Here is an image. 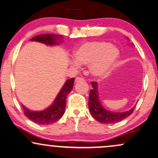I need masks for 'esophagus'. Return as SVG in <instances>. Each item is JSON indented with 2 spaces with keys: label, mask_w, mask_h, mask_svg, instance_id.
I'll return each mask as SVG.
<instances>
[{
  "label": "esophagus",
  "mask_w": 158,
  "mask_h": 158,
  "mask_svg": "<svg viewBox=\"0 0 158 158\" xmlns=\"http://www.w3.org/2000/svg\"><path fill=\"white\" fill-rule=\"evenodd\" d=\"M82 80H84V79L82 77H77L76 78V79H75V81H77V82H78V81H82Z\"/></svg>",
  "instance_id": "1"
}]
</instances>
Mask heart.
Wrapping results in <instances>:
<instances>
[{
  "instance_id": "1",
  "label": "heart",
  "mask_w": 158,
  "mask_h": 158,
  "mask_svg": "<svg viewBox=\"0 0 158 158\" xmlns=\"http://www.w3.org/2000/svg\"><path fill=\"white\" fill-rule=\"evenodd\" d=\"M119 56L118 49L110 42L105 41H88L83 43L76 49V61L72 62V65L77 68L79 67V63L89 65L92 74L102 77L110 71Z\"/></svg>"
}]
</instances>
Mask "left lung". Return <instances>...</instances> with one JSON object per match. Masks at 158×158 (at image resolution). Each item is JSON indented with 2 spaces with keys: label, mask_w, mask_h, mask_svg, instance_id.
<instances>
[{
  "label": "left lung",
  "mask_w": 158,
  "mask_h": 158,
  "mask_svg": "<svg viewBox=\"0 0 158 158\" xmlns=\"http://www.w3.org/2000/svg\"><path fill=\"white\" fill-rule=\"evenodd\" d=\"M93 89L89 92L88 106L91 115L99 123L110 124L120 122L133 113L135 107L125 112H112L106 110L101 105L98 93V85L96 81H92Z\"/></svg>",
  "instance_id": "1"
}]
</instances>
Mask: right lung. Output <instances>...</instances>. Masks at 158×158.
I'll return each mask as SVG.
<instances>
[{
  "label": "right lung",
  "mask_w": 158,
  "mask_h": 158,
  "mask_svg": "<svg viewBox=\"0 0 158 158\" xmlns=\"http://www.w3.org/2000/svg\"><path fill=\"white\" fill-rule=\"evenodd\" d=\"M60 36L61 35L52 34L40 35L32 38L31 41H38V42L45 44L47 45L52 46L58 44L59 42L57 41ZM60 42H62V41H60ZM74 79V78H71L65 81V85L62 87L61 90L60 91L55 101L47 109L41 111H33L29 110L23 106L24 114L31 121L39 125H50L58 121L63 117L65 112V108L66 106V97L68 94L73 89Z\"/></svg>",
  "instance_id": "1"
}]
</instances>
